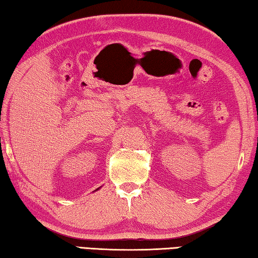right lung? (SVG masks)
<instances>
[{
  "label": "right lung",
  "mask_w": 258,
  "mask_h": 258,
  "mask_svg": "<svg viewBox=\"0 0 258 258\" xmlns=\"http://www.w3.org/2000/svg\"><path fill=\"white\" fill-rule=\"evenodd\" d=\"M99 189H100V187H98V189H97V190H99ZM97 190H95V191H97Z\"/></svg>",
  "instance_id": "right-lung-1"
}]
</instances>
